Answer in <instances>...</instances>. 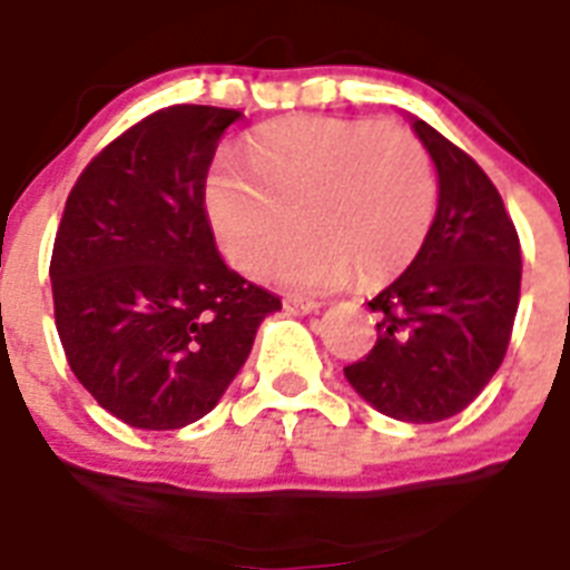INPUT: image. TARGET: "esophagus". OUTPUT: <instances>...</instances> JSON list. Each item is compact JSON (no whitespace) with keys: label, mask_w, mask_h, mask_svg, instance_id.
<instances>
[{"label":"esophagus","mask_w":570,"mask_h":570,"mask_svg":"<svg viewBox=\"0 0 570 570\" xmlns=\"http://www.w3.org/2000/svg\"><path fill=\"white\" fill-rule=\"evenodd\" d=\"M282 306L291 315H312V312H317V299L303 297V294H288V297L282 299Z\"/></svg>","instance_id":"1"}]
</instances>
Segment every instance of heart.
Wrapping results in <instances>:
<instances>
[{"mask_svg":"<svg viewBox=\"0 0 570 570\" xmlns=\"http://www.w3.org/2000/svg\"><path fill=\"white\" fill-rule=\"evenodd\" d=\"M246 166L219 160L205 178V214L232 267L258 273L288 240L291 214L308 235L285 249L273 279L335 288L356 271L377 282L422 249L436 180L407 127L291 116L246 145Z\"/></svg>","mask_w":570,"mask_h":570,"instance_id":"heart-1","label":"heart"}]
</instances>
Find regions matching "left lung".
<instances>
[{
    "instance_id": "left-lung-1",
    "label": "left lung",
    "mask_w": 570,
    "mask_h": 570,
    "mask_svg": "<svg viewBox=\"0 0 570 570\" xmlns=\"http://www.w3.org/2000/svg\"><path fill=\"white\" fill-rule=\"evenodd\" d=\"M440 178L434 223L410 267L368 303L377 342L345 368L383 416L443 422L488 386L509 351L520 299V240L482 166L413 118Z\"/></svg>"
}]
</instances>
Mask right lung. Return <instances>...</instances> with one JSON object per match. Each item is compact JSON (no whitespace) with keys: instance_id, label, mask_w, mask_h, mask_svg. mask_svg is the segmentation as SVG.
Instances as JSON below:
<instances>
[{"instance_id":"1","label":"right lung","mask_w":570,"mask_h":570,"mask_svg":"<svg viewBox=\"0 0 570 570\" xmlns=\"http://www.w3.org/2000/svg\"><path fill=\"white\" fill-rule=\"evenodd\" d=\"M244 112L178 104L109 142L70 189L52 244L70 372L112 416L175 431L216 407L279 297L216 253L205 178Z\"/></svg>"}]
</instances>
